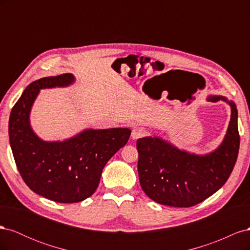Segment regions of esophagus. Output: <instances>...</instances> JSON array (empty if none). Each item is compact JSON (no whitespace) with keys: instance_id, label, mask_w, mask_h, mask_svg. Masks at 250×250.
Segmentation results:
<instances>
[{"instance_id":"34e87169","label":"esophagus","mask_w":250,"mask_h":250,"mask_svg":"<svg viewBox=\"0 0 250 250\" xmlns=\"http://www.w3.org/2000/svg\"><path fill=\"white\" fill-rule=\"evenodd\" d=\"M147 130L145 128H142V127H138V128H133L132 132H131V139L132 140H138L140 138H143L144 135H146Z\"/></svg>"}]
</instances>
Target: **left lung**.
<instances>
[{
    "label": "left lung",
    "mask_w": 250,
    "mask_h": 250,
    "mask_svg": "<svg viewBox=\"0 0 250 250\" xmlns=\"http://www.w3.org/2000/svg\"><path fill=\"white\" fill-rule=\"evenodd\" d=\"M207 100H221L231 111L223 141L215 150L196 154L156 135L137 141L140 184L153 201L175 208L193 207L216 193L229 179L240 147L237 106L223 96L209 95Z\"/></svg>",
    "instance_id": "1"
}]
</instances>
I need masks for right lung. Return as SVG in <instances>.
Segmentation results:
<instances>
[{
    "label": "right lung",
    "mask_w": 250,
    "mask_h": 250,
    "mask_svg": "<svg viewBox=\"0 0 250 250\" xmlns=\"http://www.w3.org/2000/svg\"><path fill=\"white\" fill-rule=\"evenodd\" d=\"M73 74L41 78L26 87L9 118V141L21 178L42 197L60 203L88 198L97 190L105 165L126 145L129 128L88 129L63 141H43L30 123V113L41 89L66 87Z\"/></svg>",
    "instance_id": "obj_1"
}]
</instances>
